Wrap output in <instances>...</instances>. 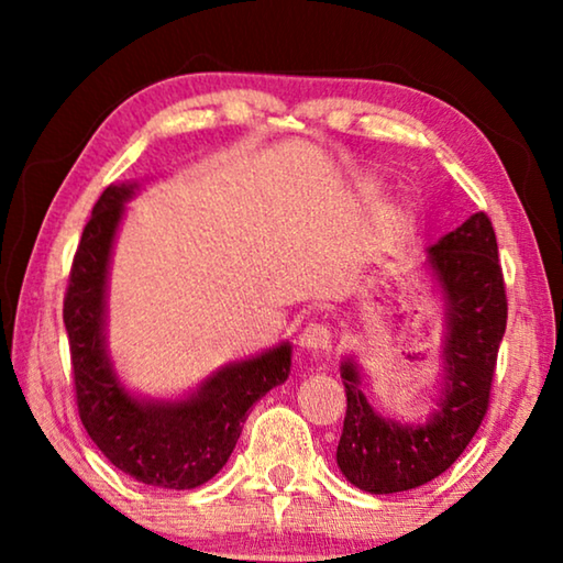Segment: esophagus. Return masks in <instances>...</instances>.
Wrapping results in <instances>:
<instances>
[{
    "mask_svg": "<svg viewBox=\"0 0 563 563\" xmlns=\"http://www.w3.org/2000/svg\"><path fill=\"white\" fill-rule=\"evenodd\" d=\"M298 345L305 352H312V355H328L330 347H332V332L328 325H320V322H310V325H305L300 338H298Z\"/></svg>",
    "mask_w": 563,
    "mask_h": 563,
    "instance_id": "esophagus-1",
    "label": "esophagus"
}]
</instances>
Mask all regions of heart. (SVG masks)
Here are the masks:
<instances>
[{"instance_id": "1", "label": "heart", "mask_w": 563, "mask_h": 563, "mask_svg": "<svg viewBox=\"0 0 563 563\" xmlns=\"http://www.w3.org/2000/svg\"><path fill=\"white\" fill-rule=\"evenodd\" d=\"M352 194H355V198L360 203H367L373 206L379 201V196H383V184H379L377 178H369V176H357L355 180H352ZM407 221V211L405 208H389V211L385 213V228L387 231H399V228L405 225Z\"/></svg>"}]
</instances>
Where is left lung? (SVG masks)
Instances as JSON below:
<instances>
[{
	"label": "left lung",
	"instance_id": "obj_1",
	"mask_svg": "<svg viewBox=\"0 0 563 563\" xmlns=\"http://www.w3.org/2000/svg\"><path fill=\"white\" fill-rule=\"evenodd\" d=\"M424 271L444 302L442 383L422 422L383 417L367 397L357 362L347 357L340 377L347 395L338 466L369 494L407 492L450 470L479 430L499 342L507 330V292L497 235L487 213H474L427 253Z\"/></svg>",
	"mask_w": 563,
	"mask_h": 563
}]
</instances>
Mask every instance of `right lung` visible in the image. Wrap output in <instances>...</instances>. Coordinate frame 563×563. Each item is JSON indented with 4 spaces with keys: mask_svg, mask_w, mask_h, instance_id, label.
I'll return each mask as SVG.
<instances>
[{
    "mask_svg": "<svg viewBox=\"0 0 563 563\" xmlns=\"http://www.w3.org/2000/svg\"><path fill=\"white\" fill-rule=\"evenodd\" d=\"M139 184H113L93 206L76 247L64 325L81 424L103 456L136 482L196 489L223 470L253 405L290 375V342L231 362L176 399L141 397L121 383L107 345L113 241Z\"/></svg>",
    "mask_w": 563,
    "mask_h": 563,
    "instance_id": "right-lung-1",
    "label": "right lung"
}]
</instances>
